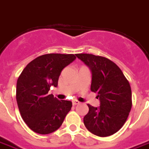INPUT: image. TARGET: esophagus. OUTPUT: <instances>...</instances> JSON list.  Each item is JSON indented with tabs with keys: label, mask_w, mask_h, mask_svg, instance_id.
I'll list each match as a JSON object with an SVG mask.
<instances>
[{
	"label": "esophagus",
	"mask_w": 149,
	"mask_h": 149,
	"mask_svg": "<svg viewBox=\"0 0 149 149\" xmlns=\"http://www.w3.org/2000/svg\"><path fill=\"white\" fill-rule=\"evenodd\" d=\"M81 103V102H79V101H77V100H73V101H72V105H78V104H80Z\"/></svg>",
	"instance_id": "1"
}]
</instances>
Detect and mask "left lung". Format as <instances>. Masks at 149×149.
Wrapping results in <instances>:
<instances>
[{"mask_svg":"<svg viewBox=\"0 0 149 149\" xmlns=\"http://www.w3.org/2000/svg\"><path fill=\"white\" fill-rule=\"evenodd\" d=\"M76 56L90 68V89L97 93L100 99L99 107L88 104L89 112L84 117V124L96 136H111L123 126L131 111V85L121 69L111 60L92 54Z\"/></svg>","mask_w":149,"mask_h":149,"instance_id":"8db88e82","label":"left lung"}]
</instances>
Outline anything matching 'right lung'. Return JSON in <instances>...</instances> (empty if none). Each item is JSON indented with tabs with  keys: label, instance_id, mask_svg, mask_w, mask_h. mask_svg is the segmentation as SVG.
<instances>
[{
	"label": "right lung",
	"instance_id": "obj_1",
	"mask_svg": "<svg viewBox=\"0 0 149 149\" xmlns=\"http://www.w3.org/2000/svg\"><path fill=\"white\" fill-rule=\"evenodd\" d=\"M76 59L73 54H46L26 65L17 81L16 99L21 116L38 134H50L62 125L70 111V101L58 100L49 94L56 87L60 72Z\"/></svg>",
	"mask_w": 149,
	"mask_h": 149
}]
</instances>
